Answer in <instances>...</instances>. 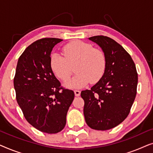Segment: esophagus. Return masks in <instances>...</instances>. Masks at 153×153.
Wrapping results in <instances>:
<instances>
[{"mask_svg":"<svg viewBox=\"0 0 153 153\" xmlns=\"http://www.w3.org/2000/svg\"><path fill=\"white\" fill-rule=\"evenodd\" d=\"M74 94H75V96L79 97V96H80V95H81V91L76 90V91H74Z\"/></svg>","mask_w":153,"mask_h":153,"instance_id":"34e87169","label":"esophagus"}]
</instances>
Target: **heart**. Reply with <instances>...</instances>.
Masks as SVG:
<instances>
[{"label": "heart", "instance_id": "b5f03b06", "mask_svg": "<svg viewBox=\"0 0 153 153\" xmlns=\"http://www.w3.org/2000/svg\"><path fill=\"white\" fill-rule=\"evenodd\" d=\"M62 56L54 53L50 58V67L53 72L62 81L70 80L75 66L77 74L67 83L69 88H81L89 82L95 83L105 72L106 58L104 51L94 48L91 44L82 41H72L62 49Z\"/></svg>", "mask_w": 153, "mask_h": 153}]
</instances>
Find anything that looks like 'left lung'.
<instances>
[{"mask_svg":"<svg viewBox=\"0 0 153 153\" xmlns=\"http://www.w3.org/2000/svg\"><path fill=\"white\" fill-rule=\"evenodd\" d=\"M103 50L106 58L102 78L90 90L81 91L87 125L96 130H107L128 116L137 95L138 74L131 56L110 37L88 38Z\"/></svg>","mask_w":153,"mask_h":153,"instance_id":"8db88e82","label":"left lung"}]
</instances>
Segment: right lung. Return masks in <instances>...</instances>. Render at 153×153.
Wrapping results in <instances>:
<instances>
[{
	"label": "right lung",
	"instance_id": "right-lung-1",
	"mask_svg": "<svg viewBox=\"0 0 153 153\" xmlns=\"http://www.w3.org/2000/svg\"><path fill=\"white\" fill-rule=\"evenodd\" d=\"M61 41L46 37L29 45L19 58L14 78L16 99L25 118L48 134L63 129L74 98V91L61 86L50 67L52 49Z\"/></svg>",
	"mask_w": 153,
	"mask_h": 153
}]
</instances>
